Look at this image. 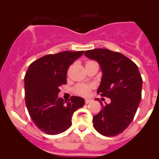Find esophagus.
<instances>
[{"label":"esophagus","instance_id":"1","mask_svg":"<svg viewBox=\"0 0 159 159\" xmlns=\"http://www.w3.org/2000/svg\"><path fill=\"white\" fill-rule=\"evenodd\" d=\"M91 102H92V99H85V103H86V104L90 103Z\"/></svg>","mask_w":159,"mask_h":159}]
</instances>
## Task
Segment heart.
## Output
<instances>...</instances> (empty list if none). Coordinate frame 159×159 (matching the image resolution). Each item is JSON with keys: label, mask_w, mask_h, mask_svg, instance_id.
I'll return each instance as SVG.
<instances>
[{"label": "heart", "mask_w": 159, "mask_h": 159, "mask_svg": "<svg viewBox=\"0 0 159 159\" xmlns=\"http://www.w3.org/2000/svg\"><path fill=\"white\" fill-rule=\"evenodd\" d=\"M94 61L92 60H88L87 61V64H90V63H93ZM93 88L92 84H79L76 86L74 88V92L77 94V95H82V96H87L89 95L90 91Z\"/></svg>", "instance_id": "1"}]
</instances>
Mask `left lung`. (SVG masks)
Segmentation results:
<instances>
[{
    "label": "left lung",
    "mask_w": 159,
    "mask_h": 159,
    "mask_svg": "<svg viewBox=\"0 0 159 159\" xmlns=\"http://www.w3.org/2000/svg\"><path fill=\"white\" fill-rule=\"evenodd\" d=\"M96 60L102 72L97 93L111 99L101 103L102 110L93 116V125L99 134L107 137L119 134L134 119L142 98L143 79L138 66L124 55L108 49L97 48L84 52Z\"/></svg>",
    "instance_id": "1"
}]
</instances>
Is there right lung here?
<instances>
[{"label":"right lung","instance_id":"add662e5","mask_svg":"<svg viewBox=\"0 0 159 159\" xmlns=\"http://www.w3.org/2000/svg\"><path fill=\"white\" fill-rule=\"evenodd\" d=\"M84 51H64L46 55L29 65L25 75V103L32 121L41 131L58 134L71 126L73 113L84 105L81 97L64 101L58 98L60 87L67 84L69 66Z\"/></svg>","mask_w":159,"mask_h":159}]
</instances>
